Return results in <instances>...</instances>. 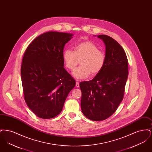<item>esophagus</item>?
I'll return each instance as SVG.
<instances>
[{"instance_id":"34e87169","label":"esophagus","mask_w":152,"mask_h":152,"mask_svg":"<svg viewBox=\"0 0 152 152\" xmlns=\"http://www.w3.org/2000/svg\"><path fill=\"white\" fill-rule=\"evenodd\" d=\"M76 87H77V88H79V82H76Z\"/></svg>"}]
</instances>
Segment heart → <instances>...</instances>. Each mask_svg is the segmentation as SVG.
<instances>
[{"label": "heart", "mask_w": 152, "mask_h": 152, "mask_svg": "<svg viewBox=\"0 0 152 152\" xmlns=\"http://www.w3.org/2000/svg\"><path fill=\"white\" fill-rule=\"evenodd\" d=\"M74 49V51L66 50L63 53L65 65L71 70H73L81 60V66L73 72L74 77L83 79L90 74L95 76L101 72L105 64L106 56L95 44L90 41L80 42L75 45Z\"/></svg>", "instance_id": "heart-1"}]
</instances>
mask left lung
<instances>
[{
    "label": "left lung",
    "instance_id": "left-lung-1",
    "mask_svg": "<svg viewBox=\"0 0 152 152\" xmlns=\"http://www.w3.org/2000/svg\"><path fill=\"white\" fill-rule=\"evenodd\" d=\"M97 37L105 45V64L93 79L80 83L82 112L96 121L104 120L115 112L123 100L128 76V61L123 47L110 36Z\"/></svg>",
    "mask_w": 152,
    "mask_h": 152
}]
</instances>
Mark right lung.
Returning <instances> with one entry per match:
<instances>
[{"mask_svg": "<svg viewBox=\"0 0 152 152\" xmlns=\"http://www.w3.org/2000/svg\"><path fill=\"white\" fill-rule=\"evenodd\" d=\"M72 34L50 31L37 36L25 51L21 79L25 101L40 118L61 112L76 81L64 68L63 50Z\"/></svg>", "mask_w": 152, "mask_h": 152, "instance_id": "right-lung-1", "label": "right lung"}]
</instances>
